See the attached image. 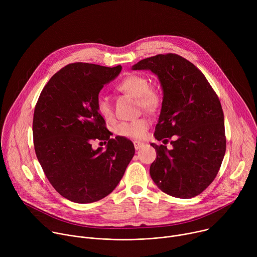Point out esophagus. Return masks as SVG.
Returning <instances> with one entry per match:
<instances>
[{
    "mask_svg": "<svg viewBox=\"0 0 257 257\" xmlns=\"http://www.w3.org/2000/svg\"><path fill=\"white\" fill-rule=\"evenodd\" d=\"M133 144H134V148H135L136 151L140 150L142 146H143V142H140V141H134Z\"/></svg>",
    "mask_w": 257,
    "mask_h": 257,
    "instance_id": "34e87169",
    "label": "esophagus"
}]
</instances>
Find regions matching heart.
Returning a JSON list of instances; mask_svg holds the SVG:
<instances>
[{
  "label": "heart",
  "mask_w": 257,
  "mask_h": 257,
  "mask_svg": "<svg viewBox=\"0 0 257 257\" xmlns=\"http://www.w3.org/2000/svg\"><path fill=\"white\" fill-rule=\"evenodd\" d=\"M118 90L128 93L138 99V105L149 112H155L161 102L159 91L150 86L149 79L143 75L130 74L126 76L118 85ZM96 109L98 114L105 120H112L114 117L113 105L109 98L99 94L96 99ZM151 122L148 118H139L133 121H124L116 125L115 132L123 137L140 138L149 129Z\"/></svg>",
  "instance_id": "1"
}]
</instances>
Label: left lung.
<instances>
[{
    "label": "left lung",
    "instance_id": "left-lung-1",
    "mask_svg": "<svg viewBox=\"0 0 257 257\" xmlns=\"http://www.w3.org/2000/svg\"><path fill=\"white\" fill-rule=\"evenodd\" d=\"M150 70L163 89L162 109L155 137L171 141L152 143L157 159L150 174L165 193L191 198L205 190L214 180L226 153L224 113L221 102L202 73L176 54L157 55L132 66Z\"/></svg>",
    "mask_w": 257,
    "mask_h": 257
}]
</instances>
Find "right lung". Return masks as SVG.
Instances as JSON below:
<instances>
[{
  "instance_id": "obj_1",
  "label": "right lung",
  "mask_w": 257,
  "mask_h": 257,
  "mask_svg": "<svg viewBox=\"0 0 257 257\" xmlns=\"http://www.w3.org/2000/svg\"><path fill=\"white\" fill-rule=\"evenodd\" d=\"M121 70L120 65H67L49 80L35 105L36 157L56 191L73 202L90 203L108 195L135 154L130 140L111 138L96 109L99 91ZM95 139L108 141L104 151L92 149Z\"/></svg>"
}]
</instances>
